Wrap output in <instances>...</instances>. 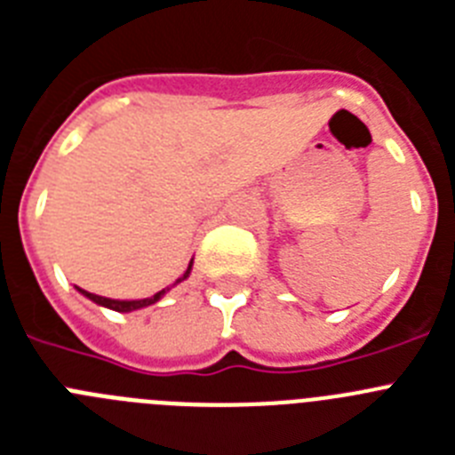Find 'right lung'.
<instances>
[{
  "instance_id": "right-lung-1",
  "label": "right lung",
  "mask_w": 455,
  "mask_h": 455,
  "mask_svg": "<svg viewBox=\"0 0 455 455\" xmlns=\"http://www.w3.org/2000/svg\"><path fill=\"white\" fill-rule=\"evenodd\" d=\"M193 264V259H191ZM191 264H188V268L184 271V275L180 277L178 283H182V280H187L188 273H191ZM77 291H82L86 299H91L92 303L102 305V307H108V309H116V312H134V309H140V307H148V305H155L156 300L162 299L164 293L168 291V289H162V291H156L155 296H150V299H140V300H114V299H104V296H98V293H88L84 291V289L77 287Z\"/></svg>"
}]
</instances>
